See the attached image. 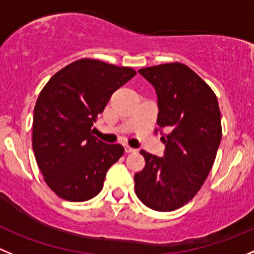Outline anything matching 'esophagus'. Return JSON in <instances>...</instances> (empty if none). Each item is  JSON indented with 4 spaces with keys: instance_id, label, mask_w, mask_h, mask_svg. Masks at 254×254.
<instances>
[{
    "instance_id": "obj_1",
    "label": "esophagus",
    "mask_w": 254,
    "mask_h": 254,
    "mask_svg": "<svg viewBox=\"0 0 254 254\" xmlns=\"http://www.w3.org/2000/svg\"><path fill=\"white\" fill-rule=\"evenodd\" d=\"M125 152H126V153H132V152H136V149L132 148V147H129V146H127V144H126Z\"/></svg>"
}]
</instances>
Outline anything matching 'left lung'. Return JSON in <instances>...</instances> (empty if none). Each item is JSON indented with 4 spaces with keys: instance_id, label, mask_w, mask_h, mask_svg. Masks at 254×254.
I'll use <instances>...</instances> for the list:
<instances>
[{
    "instance_id": "8db88e82",
    "label": "left lung",
    "mask_w": 254,
    "mask_h": 254,
    "mask_svg": "<svg viewBox=\"0 0 254 254\" xmlns=\"http://www.w3.org/2000/svg\"><path fill=\"white\" fill-rule=\"evenodd\" d=\"M158 96L156 133L165 156L142 149L146 166L134 175L137 197L148 208H181L201 190L216 159L222 138L221 111L213 89L181 62L139 69Z\"/></svg>"
}]
</instances>
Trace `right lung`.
I'll return each instance as SVG.
<instances>
[{
  "instance_id": "obj_1",
  "label": "right lung",
  "mask_w": 254,
  "mask_h": 254,
  "mask_svg": "<svg viewBox=\"0 0 254 254\" xmlns=\"http://www.w3.org/2000/svg\"><path fill=\"white\" fill-rule=\"evenodd\" d=\"M134 74L131 67L81 59L56 72L40 92L32 148L43 180L59 197L84 202L101 192L108 168L125 149L96 138L93 122Z\"/></svg>"
}]
</instances>
